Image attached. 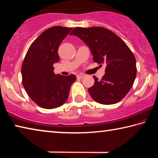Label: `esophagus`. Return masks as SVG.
Wrapping results in <instances>:
<instances>
[{
  "label": "esophagus",
  "mask_w": 158,
  "mask_h": 158,
  "mask_svg": "<svg viewBox=\"0 0 158 158\" xmlns=\"http://www.w3.org/2000/svg\"><path fill=\"white\" fill-rule=\"evenodd\" d=\"M85 75L84 74H81V73H80V74H77V78H79V79H82V78H84V77H85Z\"/></svg>",
  "instance_id": "34e87169"
}]
</instances>
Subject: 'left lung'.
<instances>
[{
  "mask_svg": "<svg viewBox=\"0 0 158 158\" xmlns=\"http://www.w3.org/2000/svg\"><path fill=\"white\" fill-rule=\"evenodd\" d=\"M71 35L79 37L90 48L95 63L106 65L100 80L89 89L93 100L102 105L121 101L130 91L137 75L136 59L125 42L113 32L102 27H77Z\"/></svg>",
  "mask_w": 158,
  "mask_h": 158,
  "instance_id": "1",
  "label": "left lung"
}]
</instances>
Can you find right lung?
<instances>
[{
    "label": "right lung",
    "instance_id": "add662e5",
    "mask_svg": "<svg viewBox=\"0 0 158 158\" xmlns=\"http://www.w3.org/2000/svg\"><path fill=\"white\" fill-rule=\"evenodd\" d=\"M73 28L53 26L29 47L21 66L22 83L29 97L42 108L59 107L68 100L74 74H54L53 65L60 60L58 49Z\"/></svg>",
    "mask_w": 158,
    "mask_h": 158
}]
</instances>
